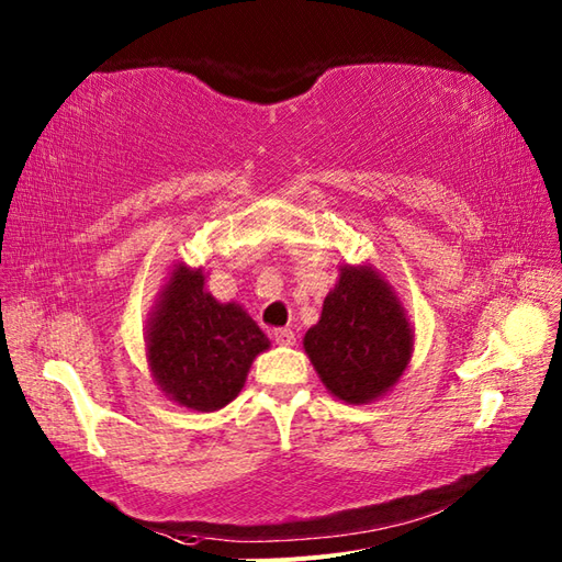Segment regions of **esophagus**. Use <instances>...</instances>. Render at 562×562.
<instances>
[{"instance_id": "1", "label": "esophagus", "mask_w": 562, "mask_h": 562, "mask_svg": "<svg viewBox=\"0 0 562 562\" xmlns=\"http://www.w3.org/2000/svg\"><path fill=\"white\" fill-rule=\"evenodd\" d=\"M272 337H276V342L278 345H282V347H290V345H294V333L290 330V328H278L276 333H272Z\"/></svg>"}]
</instances>
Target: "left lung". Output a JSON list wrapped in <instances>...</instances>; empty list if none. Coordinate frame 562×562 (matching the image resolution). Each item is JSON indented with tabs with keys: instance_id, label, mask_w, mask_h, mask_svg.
<instances>
[{
	"instance_id": "left-lung-1",
	"label": "left lung",
	"mask_w": 562,
	"mask_h": 562,
	"mask_svg": "<svg viewBox=\"0 0 562 562\" xmlns=\"http://www.w3.org/2000/svg\"><path fill=\"white\" fill-rule=\"evenodd\" d=\"M414 335L393 290L371 268L345 266L325 296L321 321L304 349L335 397L363 404L397 383L412 357Z\"/></svg>"
}]
</instances>
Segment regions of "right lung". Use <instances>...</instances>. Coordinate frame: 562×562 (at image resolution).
<instances>
[{"mask_svg":"<svg viewBox=\"0 0 562 562\" xmlns=\"http://www.w3.org/2000/svg\"><path fill=\"white\" fill-rule=\"evenodd\" d=\"M203 272L179 266L150 318L148 359L155 381L195 412L225 407L244 387L268 337L237 304L203 290Z\"/></svg>","mask_w":562,"mask_h":562,"instance_id":"right-lung-1","label":"right lung"}]
</instances>
